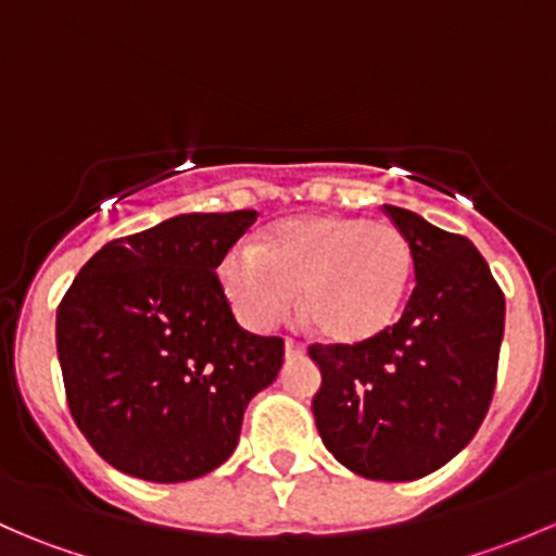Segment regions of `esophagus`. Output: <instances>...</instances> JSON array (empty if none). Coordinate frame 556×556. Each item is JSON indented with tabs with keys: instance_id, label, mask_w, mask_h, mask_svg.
<instances>
[{
	"instance_id": "esophagus-1",
	"label": "esophagus",
	"mask_w": 556,
	"mask_h": 556,
	"mask_svg": "<svg viewBox=\"0 0 556 556\" xmlns=\"http://www.w3.org/2000/svg\"><path fill=\"white\" fill-rule=\"evenodd\" d=\"M304 344H301V341H295V339H285V355L288 357H299V355H304Z\"/></svg>"
}]
</instances>
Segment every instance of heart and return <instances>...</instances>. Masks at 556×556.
Returning <instances> with one entry per match:
<instances>
[{
  "mask_svg": "<svg viewBox=\"0 0 556 556\" xmlns=\"http://www.w3.org/2000/svg\"><path fill=\"white\" fill-rule=\"evenodd\" d=\"M217 279L247 328L266 330L299 314L317 336L357 344L395 323L414 282V247L392 223L352 215L282 220L257 237L255 250L231 247Z\"/></svg>",
  "mask_w": 556,
  "mask_h": 556,
  "instance_id": "b5f03b06",
  "label": "heart"
}]
</instances>
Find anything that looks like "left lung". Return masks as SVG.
Segmentation results:
<instances>
[{
	"label": "left lung",
	"instance_id": "obj_1",
	"mask_svg": "<svg viewBox=\"0 0 556 556\" xmlns=\"http://www.w3.org/2000/svg\"><path fill=\"white\" fill-rule=\"evenodd\" d=\"M414 247L401 319L357 344H312L323 371L312 401L325 450L357 476L433 473L484 422L497 382L506 299L473 242L384 206Z\"/></svg>",
	"mask_w": 556,
	"mask_h": 556
}]
</instances>
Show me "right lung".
<instances>
[{
	"instance_id": "right-lung-1",
	"label": "right lung",
	"mask_w": 556,
	"mask_h": 556,
	"mask_svg": "<svg viewBox=\"0 0 556 556\" xmlns=\"http://www.w3.org/2000/svg\"><path fill=\"white\" fill-rule=\"evenodd\" d=\"M257 212L177 215L106 242L55 312L66 403L112 468L190 481L237 450L247 403L277 379L279 336L233 319L215 268Z\"/></svg>"
}]
</instances>
